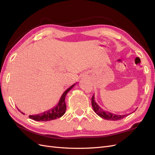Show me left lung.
Here are the masks:
<instances>
[{
  "label": "left lung",
  "instance_id": "8db88e82",
  "mask_svg": "<svg viewBox=\"0 0 155 155\" xmlns=\"http://www.w3.org/2000/svg\"><path fill=\"white\" fill-rule=\"evenodd\" d=\"M92 106L94 109V111L96 112L97 115L101 117V118L107 120H112V121L120 120L123 119L124 118H125V117L129 115V114H124V115L115 114L113 113H111V112L109 111L104 110L101 107H100L97 104V103L94 100V94L93 95L92 97Z\"/></svg>",
  "mask_w": 155,
  "mask_h": 155
}]
</instances>
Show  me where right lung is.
<instances>
[{
    "label": "right lung",
    "instance_id": "1",
    "mask_svg": "<svg viewBox=\"0 0 155 155\" xmlns=\"http://www.w3.org/2000/svg\"><path fill=\"white\" fill-rule=\"evenodd\" d=\"M76 85V83L74 84L71 87H69L68 89L64 92V93L62 94L60 100L55 107H53L52 109H51L48 110H46L42 113L38 114H34V115H30L29 118L31 120H34L37 121H50L55 120L57 118H59L62 116L64 115V114L66 112L67 106L66 104H65V97H66V95L67 93L71 90V89ZM21 112V110L18 109ZM22 114H25L23 112H21Z\"/></svg>",
    "mask_w": 155,
    "mask_h": 155
}]
</instances>
